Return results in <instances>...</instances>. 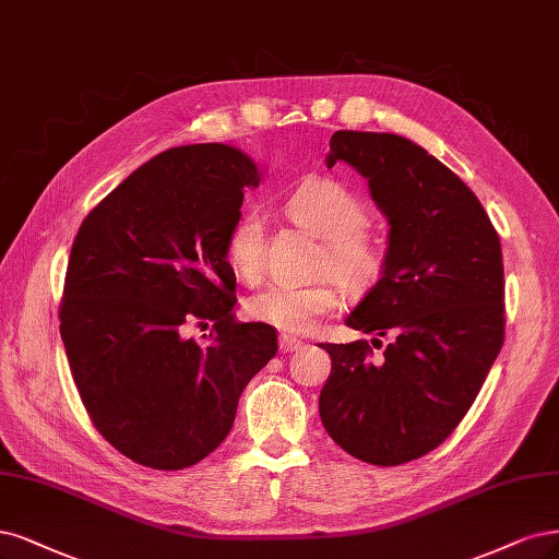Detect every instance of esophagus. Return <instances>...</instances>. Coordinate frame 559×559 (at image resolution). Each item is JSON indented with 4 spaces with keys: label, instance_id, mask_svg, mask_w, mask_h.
Here are the masks:
<instances>
[{
    "label": "esophagus",
    "instance_id": "esophagus-1",
    "mask_svg": "<svg viewBox=\"0 0 559 559\" xmlns=\"http://www.w3.org/2000/svg\"><path fill=\"white\" fill-rule=\"evenodd\" d=\"M302 349V342L296 337H288V335H280V352L282 354H294Z\"/></svg>",
    "mask_w": 559,
    "mask_h": 559
}]
</instances>
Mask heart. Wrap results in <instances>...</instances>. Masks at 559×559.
Instances as JSON below:
<instances>
[{
    "mask_svg": "<svg viewBox=\"0 0 559 559\" xmlns=\"http://www.w3.org/2000/svg\"><path fill=\"white\" fill-rule=\"evenodd\" d=\"M284 213L307 234L323 240L319 275H331L346 292H365L381 277L386 249L362 228L368 210L352 189L331 178L307 180L286 199ZM226 259L247 282L263 275V219L254 210L242 213L230 226ZM337 305L340 292L331 282L312 286L271 284L249 298L247 312L282 333L305 335Z\"/></svg>",
    "mask_w": 559,
    "mask_h": 559,
    "instance_id": "1",
    "label": "heart"
}]
</instances>
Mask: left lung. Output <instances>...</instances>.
Wrapping results in <instances>:
<instances>
[{
	"mask_svg": "<svg viewBox=\"0 0 559 559\" xmlns=\"http://www.w3.org/2000/svg\"><path fill=\"white\" fill-rule=\"evenodd\" d=\"M337 162L389 219L383 273L344 323L393 340L381 360L365 340L323 344L319 414L346 453L391 467L437 449L484 386L504 342L502 245L474 191L409 139L335 131Z\"/></svg>",
	"mask_w": 559,
	"mask_h": 559,
	"instance_id": "obj_1",
	"label": "left lung"
}]
</instances>
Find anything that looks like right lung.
Segmentation results:
<instances>
[{"mask_svg":"<svg viewBox=\"0 0 559 559\" xmlns=\"http://www.w3.org/2000/svg\"><path fill=\"white\" fill-rule=\"evenodd\" d=\"M261 168L224 143L162 152L96 205L67 265L60 333L81 400L110 444L185 469L234 428L238 400L277 354L273 325L236 321L226 238ZM214 321L197 343L191 322Z\"/></svg>","mask_w":559,"mask_h":559,"instance_id":"obj_1","label":"right lung"}]
</instances>
